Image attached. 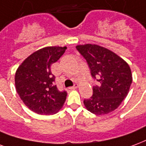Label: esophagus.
<instances>
[{"instance_id":"34e87169","label":"esophagus","mask_w":146,"mask_h":146,"mask_svg":"<svg viewBox=\"0 0 146 146\" xmlns=\"http://www.w3.org/2000/svg\"><path fill=\"white\" fill-rule=\"evenodd\" d=\"M78 86V85L77 83H75V84H74V86H72V87H71L70 89H77Z\"/></svg>"}]
</instances>
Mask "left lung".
I'll return each instance as SVG.
<instances>
[{"label": "left lung", "instance_id": "left-lung-1", "mask_svg": "<svg viewBox=\"0 0 146 146\" xmlns=\"http://www.w3.org/2000/svg\"><path fill=\"white\" fill-rule=\"evenodd\" d=\"M86 60L92 77L100 86L92 88L93 94L84 100L86 109L102 115L113 111L124 100L132 82L129 65L121 57L107 48L96 44L76 46Z\"/></svg>", "mask_w": 146, "mask_h": 146}]
</instances>
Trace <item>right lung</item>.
Returning a JSON list of instances; mask_svg holds the SVG:
<instances>
[{
	"mask_svg": "<svg viewBox=\"0 0 146 146\" xmlns=\"http://www.w3.org/2000/svg\"><path fill=\"white\" fill-rule=\"evenodd\" d=\"M66 49V46L40 49L29 56L17 69L15 77L17 92L25 106L38 114L56 113L65 102L67 92L57 89L50 67Z\"/></svg>",
	"mask_w": 146,
	"mask_h": 146,
	"instance_id": "add662e5",
	"label": "right lung"
}]
</instances>
